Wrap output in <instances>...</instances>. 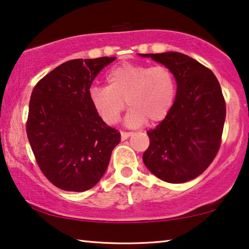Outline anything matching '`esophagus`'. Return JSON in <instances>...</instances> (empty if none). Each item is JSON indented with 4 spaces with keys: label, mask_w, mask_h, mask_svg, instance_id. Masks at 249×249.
Returning a JSON list of instances; mask_svg holds the SVG:
<instances>
[{
    "label": "esophagus",
    "mask_w": 249,
    "mask_h": 249,
    "mask_svg": "<svg viewBox=\"0 0 249 249\" xmlns=\"http://www.w3.org/2000/svg\"><path fill=\"white\" fill-rule=\"evenodd\" d=\"M132 135V132H129V131H121V141H125V139L130 137Z\"/></svg>",
    "instance_id": "1"
}]
</instances>
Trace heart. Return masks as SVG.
<instances>
[{
    "instance_id": "obj_1",
    "label": "heart",
    "mask_w": 249,
    "mask_h": 249,
    "mask_svg": "<svg viewBox=\"0 0 249 249\" xmlns=\"http://www.w3.org/2000/svg\"><path fill=\"white\" fill-rule=\"evenodd\" d=\"M107 87L91 86L88 96L94 110L107 124H117L125 108L127 124H159L168 117L177 97V78L169 67L121 63L107 71Z\"/></svg>"
}]
</instances>
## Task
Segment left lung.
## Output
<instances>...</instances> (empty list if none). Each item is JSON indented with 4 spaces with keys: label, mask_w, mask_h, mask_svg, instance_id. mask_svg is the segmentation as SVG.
<instances>
[{
    "label": "left lung",
    "mask_w": 249,
    "mask_h": 249,
    "mask_svg": "<svg viewBox=\"0 0 249 249\" xmlns=\"http://www.w3.org/2000/svg\"><path fill=\"white\" fill-rule=\"evenodd\" d=\"M142 56L169 67L178 85L168 117L147 131L149 146L142 161L163 181H189L209 168L220 149L226 120L220 84L209 68L182 53Z\"/></svg>",
    "instance_id": "obj_1"
}]
</instances>
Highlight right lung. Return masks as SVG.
Masks as SVG:
<instances>
[{
    "instance_id": "right-lung-1",
    "label": "right lung",
    "mask_w": 249,
    "mask_h": 249,
    "mask_svg": "<svg viewBox=\"0 0 249 249\" xmlns=\"http://www.w3.org/2000/svg\"><path fill=\"white\" fill-rule=\"evenodd\" d=\"M114 56L76 59L43 77L29 101L26 131L40 171L57 188L86 192L107 171L120 132L100 118L88 91Z\"/></svg>"
}]
</instances>
